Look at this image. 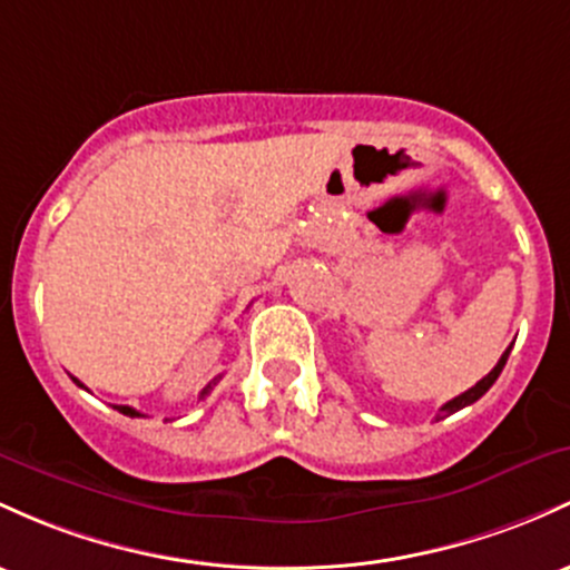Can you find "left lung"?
I'll return each instance as SVG.
<instances>
[{
  "label": "left lung",
  "instance_id": "8db88e82",
  "mask_svg": "<svg viewBox=\"0 0 570 570\" xmlns=\"http://www.w3.org/2000/svg\"><path fill=\"white\" fill-rule=\"evenodd\" d=\"M509 352H511V348H505L503 356H500V360H498V365L492 367V371L487 373V376L481 379L476 386H471V390H468V392H462V395H458V397H454V400H449V403H443V405H441V411H438V416H435V419H443V416L454 414V411L465 409V405L476 403V400H479L481 395H484V392L490 390V386L495 384V381H498L500 371H503V367H505V360H509Z\"/></svg>",
  "mask_w": 570,
  "mask_h": 570
}]
</instances>
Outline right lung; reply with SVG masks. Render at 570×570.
<instances>
[{
  "label": "right lung",
  "mask_w": 570,
  "mask_h": 570,
  "mask_svg": "<svg viewBox=\"0 0 570 570\" xmlns=\"http://www.w3.org/2000/svg\"><path fill=\"white\" fill-rule=\"evenodd\" d=\"M218 379H222V376H218ZM218 379H214V381H210V384H208V386H205V390H203V392H199V400H203L205 395H208V392H210V390H214V386H216V381H218ZM72 381H75V384H78V386H83V384H80V381H78V379H72ZM116 409H118V411H121V414H124V416H142V414H140V411L129 409V405H116Z\"/></svg>",
  "instance_id": "1"
}]
</instances>
